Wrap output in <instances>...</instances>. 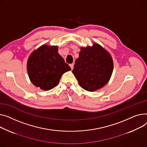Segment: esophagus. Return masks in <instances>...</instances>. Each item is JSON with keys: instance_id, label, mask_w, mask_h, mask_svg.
Returning <instances> with one entry per match:
<instances>
[{"instance_id": "1", "label": "esophagus", "mask_w": 147, "mask_h": 147, "mask_svg": "<svg viewBox=\"0 0 147 147\" xmlns=\"http://www.w3.org/2000/svg\"><path fill=\"white\" fill-rule=\"evenodd\" d=\"M69 66H70V67H71V69L72 70L73 69H74V64H70Z\"/></svg>"}]
</instances>
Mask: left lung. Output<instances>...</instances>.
Segmentation results:
<instances>
[{
    "label": "left lung",
    "mask_w": 147,
    "mask_h": 147,
    "mask_svg": "<svg viewBox=\"0 0 147 147\" xmlns=\"http://www.w3.org/2000/svg\"><path fill=\"white\" fill-rule=\"evenodd\" d=\"M113 70V62L108 51L97 43L81 47L72 73L81 87L94 91L107 84Z\"/></svg>",
    "instance_id": "1"
}]
</instances>
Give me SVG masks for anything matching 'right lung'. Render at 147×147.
<instances>
[{"mask_svg": "<svg viewBox=\"0 0 147 147\" xmlns=\"http://www.w3.org/2000/svg\"><path fill=\"white\" fill-rule=\"evenodd\" d=\"M27 71L31 82L40 89L48 91L56 87L62 75L71 71L58 53L57 46L44 45L34 50L27 61Z\"/></svg>", "mask_w": 147, "mask_h": 147, "instance_id": "obj_1", "label": "right lung"}]
</instances>
